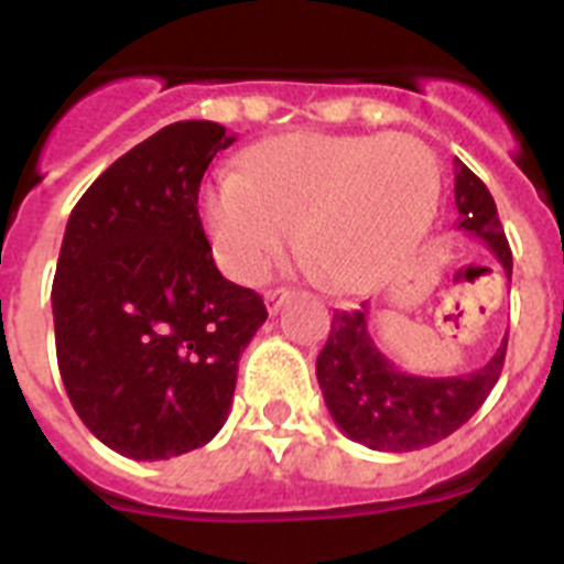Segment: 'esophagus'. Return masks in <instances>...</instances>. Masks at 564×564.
<instances>
[{"label":"esophagus","instance_id":"esophagus-1","mask_svg":"<svg viewBox=\"0 0 564 564\" xmlns=\"http://www.w3.org/2000/svg\"><path fill=\"white\" fill-rule=\"evenodd\" d=\"M288 299H291V291H288V288H273V291H265L268 313H276L279 307L285 305Z\"/></svg>","mask_w":564,"mask_h":564}]
</instances>
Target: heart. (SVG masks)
<instances>
[{"label": "heart", "mask_w": 564, "mask_h": 564, "mask_svg": "<svg viewBox=\"0 0 564 564\" xmlns=\"http://www.w3.org/2000/svg\"><path fill=\"white\" fill-rule=\"evenodd\" d=\"M441 166L412 134L293 132L262 143L242 172L200 192L214 257L237 282H257L291 248L336 291L381 285L435 220Z\"/></svg>", "instance_id": "heart-1"}]
</instances>
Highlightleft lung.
I'll use <instances>...</instances> for the list:
<instances>
[{
  "label": "left lung",
  "mask_w": 564,
  "mask_h": 564,
  "mask_svg": "<svg viewBox=\"0 0 564 564\" xmlns=\"http://www.w3.org/2000/svg\"><path fill=\"white\" fill-rule=\"evenodd\" d=\"M457 228L495 253L511 282V248L497 217L495 197L471 169L455 158ZM508 336L480 370L426 378L398 370L378 350L367 327V305L333 313L330 336L316 358V378L327 412L350 441L376 452H415L449 437L495 390L506 361Z\"/></svg>",
  "instance_id": "left-lung-1"
}]
</instances>
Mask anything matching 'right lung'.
I'll return each mask as SVG.
<instances>
[{
	"label": "right lung",
	"instance_id": "right-lung-1",
	"mask_svg": "<svg viewBox=\"0 0 564 564\" xmlns=\"http://www.w3.org/2000/svg\"><path fill=\"white\" fill-rule=\"evenodd\" d=\"M237 141L177 121L129 149L67 220L56 279V356L73 410L132 460L200 449L226 423L237 364L268 318L262 296L214 265L197 194Z\"/></svg>",
	"mask_w": 564,
	"mask_h": 564
}]
</instances>
